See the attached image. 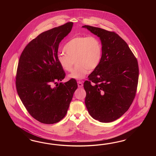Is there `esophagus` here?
I'll return each mask as SVG.
<instances>
[{
	"label": "esophagus",
	"instance_id": "34e87169",
	"mask_svg": "<svg viewBox=\"0 0 156 156\" xmlns=\"http://www.w3.org/2000/svg\"><path fill=\"white\" fill-rule=\"evenodd\" d=\"M78 87H82V86H83V83H82V82H80V81H78Z\"/></svg>",
	"mask_w": 156,
	"mask_h": 156
}]
</instances>
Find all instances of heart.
<instances>
[{
  "label": "heart",
  "instance_id": "1",
  "mask_svg": "<svg viewBox=\"0 0 156 156\" xmlns=\"http://www.w3.org/2000/svg\"><path fill=\"white\" fill-rule=\"evenodd\" d=\"M64 53H59L57 60L62 69L70 72L76 62V66L69 74L71 79L80 80L89 71L96 69L101 61L102 48L95 37L77 36L71 39L64 47Z\"/></svg>",
  "mask_w": 156,
  "mask_h": 156
}]
</instances>
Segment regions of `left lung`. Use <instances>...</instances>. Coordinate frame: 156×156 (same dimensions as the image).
<instances>
[{
    "label": "left lung",
    "mask_w": 156,
    "mask_h": 156,
    "mask_svg": "<svg viewBox=\"0 0 156 156\" xmlns=\"http://www.w3.org/2000/svg\"><path fill=\"white\" fill-rule=\"evenodd\" d=\"M99 37L102 48L99 66L88 76L83 87L85 105L90 115L110 122L128 111L135 98L139 69L137 59L117 34L85 25Z\"/></svg>",
    "instance_id": "1"
}]
</instances>
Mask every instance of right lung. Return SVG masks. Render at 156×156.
Returning a JSON list of instances; mask_svg holds the SVG:
<instances>
[{"label":"right lung","instance_id":"obj_1","mask_svg":"<svg viewBox=\"0 0 156 156\" xmlns=\"http://www.w3.org/2000/svg\"><path fill=\"white\" fill-rule=\"evenodd\" d=\"M73 25L68 22L39 34L26 46L19 58L18 94L29 114L43 123L53 124L65 117L78 87L74 79L52 86L65 77L57 60L58 50Z\"/></svg>","mask_w":156,"mask_h":156}]
</instances>
